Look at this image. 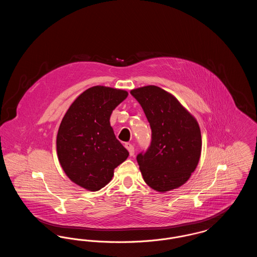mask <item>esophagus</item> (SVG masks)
Listing matches in <instances>:
<instances>
[{"mask_svg": "<svg viewBox=\"0 0 257 257\" xmlns=\"http://www.w3.org/2000/svg\"><path fill=\"white\" fill-rule=\"evenodd\" d=\"M125 147H126V149L128 150V152H129V154H130V156H134V147H133L131 144H129V143H126V144H125Z\"/></svg>", "mask_w": 257, "mask_h": 257, "instance_id": "1", "label": "esophagus"}]
</instances>
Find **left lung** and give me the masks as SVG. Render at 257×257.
<instances>
[{
  "label": "left lung",
  "mask_w": 257,
  "mask_h": 257,
  "mask_svg": "<svg viewBox=\"0 0 257 257\" xmlns=\"http://www.w3.org/2000/svg\"><path fill=\"white\" fill-rule=\"evenodd\" d=\"M140 103L151 128V144L137 161L146 183L161 193L188 181L201 153V134L196 118L179 101L159 86L130 92Z\"/></svg>",
  "instance_id": "1"
}]
</instances>
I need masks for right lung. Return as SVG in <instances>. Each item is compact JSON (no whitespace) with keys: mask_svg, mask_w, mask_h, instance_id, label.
Instances as JSON below:
<instances>
[{"mask_svg":"<svg viewBox=\"0 0 257 257\" xmlns=\"http://www.w3.org/2000/svg\"><path fill=\"white\" fill-rule=\"evenodd\" d=\"M127 96L122 89L92 86L76 98L61 120L57 135L61 168L88 191L105 187L113 170L129 156L110 124L112 110Z\"/></svg>","mask_w":257,"mask_h":257,"instance_id":"add662e5","label":"right lung"}]
</instances>
